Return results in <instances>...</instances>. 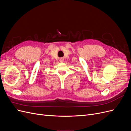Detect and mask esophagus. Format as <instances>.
<instances>
[{
    "mask_svg": "<svg viewBox=\"0 0 131 131\" xmlns=\"http://www.w3.org/2000/svg\"><path fill=\"white\" fill-rule=\"evenodd\" d=\"M59 61H60L61 62H63V61H64V59H63V58H61L59 59Z\"/></svg>",
    "mask_w": 131,
    "mask_h": 131,
    "instance_id": "esophagus-1",
    "label": "esophagus"
}]
</instances>
